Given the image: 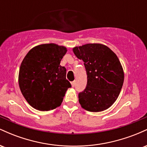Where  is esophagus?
<instances>
[{"label": "esophagus", "instance_id": "1", "mask_svg": "<svg viewBox=\"0 0 147 147\" xmlns=\"http://www.w3.org/2000/svg\"><path fill=\"white\" fill-rule=\"evenodd\" d=\"M75 81H73V82H71V84H72V87H75Z\"/></svg>", "mask_w": 147, "mask_h": 147}]
</instances>
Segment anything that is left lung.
Instances as JSON below:
<instances>
[{
    "label": "left lung",
    "instance_id": "left-lung-1",
    "mask_svg": "<svg viewBox=\"0 0 147 147\" xmlns=\"http://www.w3.org/2000/svg\"><path fill=\"white\" fill-rule=\"evenodd\" d=\"M73 52L84 61L87 75L86 86L79 93V104L90 112L109 109L124 83V72L117 55L107 46L97 43L75 47Z\"/></svg>",
    "mask_w": 147,
    "mask_h": 147
}]
</instances>
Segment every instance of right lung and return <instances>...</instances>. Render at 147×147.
<instances>
[{"label":"right lung","instance_id":"obj_1","mask_svg":"<svg viewBox=\"0 0 147 147\" xmlns=\"http://www.w3.org/2000/svg\"><path fill=\"white\" fill-rule=\"evenodd\" d=\"M65 47L54 43L38 45L30 50L22 61L18 83L23 97L39 111L52 110L63 102L71 87L66 69L60 62L66 53Z\"/></svg>","mask_w":147,"mask_h":147}]
</instances>
